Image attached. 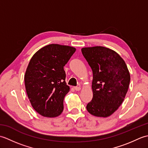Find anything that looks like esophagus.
I'll return each mask as SVG.
<instances>
[{
	"instance_id": "obj_1",
	"label": "esophagus",
	"mask_w": 148,
	"mask_h": 148,
	"mask_svg": "<svg viewBox=\"0 0 148 148\" xmlns=\"http://www.w3.org/2000/svg\"><path fill=\"white\" fill-rule=\"evenodd\" d=\"M74 90H76V91H79L81 90V87H79V86H76V87H74Z\"/></svg>"
}]
</instances>
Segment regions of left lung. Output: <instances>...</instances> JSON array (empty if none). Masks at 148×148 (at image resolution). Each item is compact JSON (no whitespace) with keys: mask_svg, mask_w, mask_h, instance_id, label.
<instances>
[{"mask_svg":"<svg viewBox=\"0 0 148 148\" xmlns=\"http://www.w3.org/2000/svg\"><path fill=\"white\" fill-rule=\"evenodd\" d=\"M93 72V99L86 106L91 114L108 117L121 106L129 86L130 76L117 53L102 46L81 49Z\"/></svg>","mask_w":148,"mask_h":148,"instance_id":"left-lung-1","label":"left lung"}]
</instances>
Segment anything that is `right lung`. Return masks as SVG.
Here are the masks:
<instances>
[{
    "label": "right lung",
    "mask_w": 148,
    "mask_h": 148,
    "mask_svg": "<svg viewBox=\"0 0 148 148\" xmlns=\"http://www.w3.org/2000/svg\"><path fill=\"white\" fill-rule=\"evenodd\" d=\"M76 48L60 45L43 47L33 55L25 75L26 92L33 108L45 117L53 118L64 110L70 88L64 67Z\"/></svg>",
    "instance_id": "add662e5"
}]
</instances>
